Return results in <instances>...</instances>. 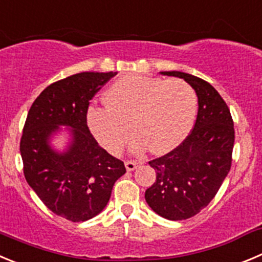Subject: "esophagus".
<instances>
[{"label": "esophagus", "instance_id": "34e87169", "mask_svg": "<svg viewBox=\"0 0 262 262\" xmlns=\"http://www.w3.org/2000/svg\"><path fill=\"white\" fill-rule=\"evenodd\" d=\"M125 167H126V170H128V172H132V170H134L137 167H138V161L126 160L125 161Z\"/></svg>", "mask_w": 262, "mask_h": 262}]
</instances>
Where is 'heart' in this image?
<instances>
[{
	"label": "heart",
	"instance_id": "obj_1",
	"mask_svg": "<svg viewBox=\"0 0 262 262\" xmlns=\"http://www.w3.org/2000/svg\"><path fill=\"white\" fill-rule=\"evenodd\" d=\"M104 106L88 111L90 130L110 154L123 151L132 134L138 136L132 150L167 154L189 136L196 115V93L181 79L164 80L143 75L120 77L108 88Z\"/></svg>",
	"mask_w": 262,
	"mask_h": 262
}]
</instances>
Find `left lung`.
Listing matches in <instances>:
<instances>
[{
  "instance_id": "1",
  "label": "left lung",
  "mask_w": 262,
  "mask_h": 262,
  "mask_svg": "<svg viewBox=\"0 0 262 262\" xmlns=\"http://www.w3.org/2000/svg\"><path fill=\"white\" fill-rule=\"evenodd\" d=\"M161 73L189 82L199 106L192 130L183 142L148 161L156 180L146 190V202L159 216L180 221L199 213L216 196L231 168L235 130L226 102L209 82L180 71Z\"/></svg>"
}]
</instances>
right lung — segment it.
Instances as JSON below:
<instances>
[{
  "label": "right lung",
  "mask_w": 262,
  "mask_h": 262,
  "mask_svg": "<svg viewBox=\"0 0 262 262\" xmlns=\"http://www.w3.org/2000/svg\"><path fill=\"white\" fill-rule=\"evenodd\" d=\"M115 72H81L49 85L27 115L20 155L27 182L53 213L81 222L101 213L115 182L126 172L121 160L98 145L86 123L89 102ZM59 125L73 128L66 153L48 145Z\"/></svg>",
  "instance_id": "1"
}]
</instances>
